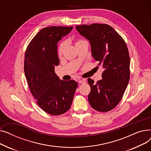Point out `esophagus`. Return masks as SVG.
<instances>
[{"label":"esophagus","mask_w":151,"mask_h":151,"mask_svg":"<svg viewBox=\"0 0 151 151\" xmlns=\"http://www.w3.org/2000/svg\"><path fill=\"white\" fill-rule=\"evenodd\" d=\"M78 83L80 84H84V83H86V81H85L84 80H80L78 81Z\"/></svg>","instance_id":"obj_1"}]
</instances>
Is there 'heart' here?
<instances>
[{
  "label": "heart",
  "instance_id": "1",
  "mask_svg": "<svg viewBox=\"0 0 151 151\" xmlns=\"http://www.w3.org/2000/svg\"><path fill=\"white\" fill-rule=\"evenodd\" d=\"M84 42H85V41L83 40H78L76 41V42L75 43V46L81 43H83ZM65 43L64 42H63L59 45V47L58 48V55H59V56H60V55H62L63 51H64V50H65Z\"/></svg>",
  "mask_w": 151,
  "mask_h": 151
}]
</instances>
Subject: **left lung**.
I'll use <instances>...</instances> for the list:
<instances>
[{"instance_id": "1", "label": "left lung", "mask_w": 151, "mask_h": 151, "mask_svg": "<svg viewBox=\"0 0 151 151\" xmlns=\"http://www.w3.org/2000/svg\"><path fill=\"white\" fill-rule=\"evenodd\" d=\"M89 42L91 54L104 69L102 79L95 83L91 78L88 100L98 111L106 112L116 107L122 98L130 79V56L123 38L105 24H93L76 27Z\"/></svg>"}]
</instances>
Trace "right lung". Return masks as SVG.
Wrapping results in <instances>:
<instances>
[{
    "mask_svg": "<svg viewBox=\"0 0 151 151\" xmlns=\"http://www.w3.org/2000/svg\"><path fill=\"white\" fill-rule=\"evenodd\" d=\"M73 27L51 26L40 30L29 43L25 52L24 73L32 94L37 104L53 116L70 109L78 83L60 80L55 74L58 66V43Z\"/></svg>",
    "mask_w": 151,
    "mask_h": 151,
    "instance_id": "add662e5",
    "label": "right lung"
}]
</instances>
